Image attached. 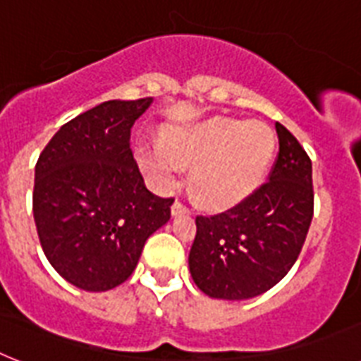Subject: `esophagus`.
Instances as JSON below:
<instances>
[{
	"label": "esophagus",
	"instance_id": "obj_1",
	"mask_svg": "<svg viewBox=\"0 0 361 361\" xmlns=\"http://www.w3.org/2000/svg\"><path fill=\"white\" fill-rule=\"evenodd\" d=\"M180 213H190L189 206H185L181 200H176L172 204V215H180Z\"/></svg>",
	"mask_w": 361,
	"mask_h": 361
}]
</instances>
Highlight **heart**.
Returning a JSON list of instances; mask_svg holds the SVG:
<instances>
[{"label": "heart", "mask_w": 361, "mask_h": 361, "mask_svg": "<svg viewBox=\"0 0 361 361\" xmlns=\"http://www.w3.org/2000/svg\"><path fill=\"white\" fill-rule=\"evenodd\" d=\"M274 133L263 122L215 118L176 128L165 140H140L135 157L155 187L171 189L181 166H192L190 187L213 209H226L262 185L274 154Z\"/></svg>", "instance_id": "1"}]
</instances>
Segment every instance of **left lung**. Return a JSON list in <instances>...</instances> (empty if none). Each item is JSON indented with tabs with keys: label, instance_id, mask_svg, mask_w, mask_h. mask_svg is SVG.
I'll return each mask as SVG.
<instances>
[{
	"label": "left lung",
	"instance_id": "obj_1",
	"mask_svg": "<svg viewBox=\"0 0 361 361\" xmlns=\"http://www.w3.org/2000/svg\"><path fill=\"white\" fill-rule=\"evenodd\" d=\"M278 150L269 181L237 206L196 216L189 271L202 293L245 300L269 291L295 265L313 216L312 159L276 122Z\"/></svg>",
	"mask_w": 361,
	"mask_h": 361
}]
</instances>
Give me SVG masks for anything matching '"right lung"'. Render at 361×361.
Masks as SVG:
<instances>
[{
    "instance_id": "add662e5",
    "label": "right lung",
    "mask_w": 361,
    "mask_h": 361,
    "mask_svg": "<svg viewBox=\"0 0 361 361\" xmlns=\"http://www.w3.org/2000/svg\"><path fill=\"white\" fill-rule=\"evenodd\" d=\"M152 98L109 99L72 118L35 166L33 215L55 271L85 291L131 276L146 239L169 222L174 198L146 189L131 152L135 120Z\"/></svg>"
}]
</instances>
